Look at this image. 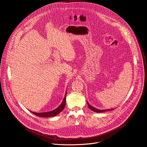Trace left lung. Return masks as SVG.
<instances>
[{
    "mask_svg": "<svg viewBox=\"0 0 147 147\" xmlns=\"http://www.w3.org/2000/svg\"><path fill=\"white\" fill-rule=\"evenodd\" d=\"M87 105H88V106L90 109H91L93 111L96 112V113H102V112H105V111H111V110H114V109H106V110H99V109H97L96 108L91 106L88 102H87Z\"/></svg>",
    "mask_w": 147,
    "mask_h": 147,
    "instance_id": "obj_1",
    "label": "left lung"
}]
</instances>
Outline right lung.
I'll return each instance as SVG.
<instances>
[{"instance_id": "obj_1", "label": "right lung", "mask_w": 147, "mask_h": 147, "mask_svg": "<svg viewBox=\"0 0 147 147\" xmlns=\"http://www.w3.org/2000/svg\"><path fill=\"white\" fill-rule=\"evenodd\" d=\"M66 94L67 92L66 91L65 94V97L64 98L61 104H60L59 107H57L56 109L52 111H47V112H42V113H36V112H33L30 111L31 113L35 115L36 116H39V117H53L58 115L61 112L65 107L66 105Z\"/></svg>"}]
</instances>
